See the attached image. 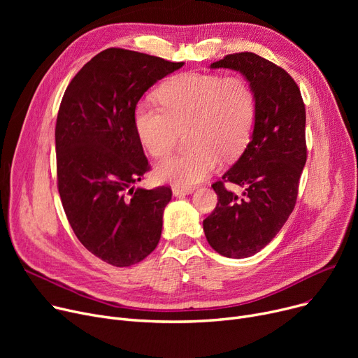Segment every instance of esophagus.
Returning <instances> with one entry per match:
<instances>
[{
	"instance_id": "esophagus-1",
	"label": "esophagus",
	"mask_w": 358,
	"mask_h": 358,
	"mask_svg": "<svg viewBox=\"0 0 358 358\" xmlns=\"http://www.w3.org/2000/svg\"><path fill=\"white\" fill-rule=\"evenodd\" d=\"M194 189H192V187H180V185H174L173 187V193L174 196L180 197V196H185V194H190Z\"/></svg>"
}]
</instances>
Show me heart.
<instances>
[{
  "instance_id": "heart-1",
  "label": "heart",
  "mask_w": 358,
  "mask_h": 358,
  "mask_svg": "<svg viewBox=\"0 0 358 358\" xmlns=\"http://www.w3.org/2000/svg\"><path fill=\"white\" fill-rule=\"evenodd\" d=\"M158 100L161 106L145 99L134 110L135 130L143 148L161 158L174 146L178 130L187 126V142L193 146L159 161L155 166L158 181L193 187L216 171L220 155L236 158L251 139L257 99L241 75H177L159 87Z\"/></svg>"
}]
</instances>
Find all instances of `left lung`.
Returning <instances> with one entry per match:
<instances>
[{
	"label": "left lung",
	"instance_id": "8db88e82",
	"mask_svg": "<svg viewBox=\"0 0 358 358\" xmlns=\"http://www.w3.org/2000/svg\"><path fill=\"white\" fill-rule=\"evenodd\" d=\"M212 69L239 71L257 99L252 136L239 159L212 184L216 209L203 220L210 247L223 257L247 258L273 241L294 209L306 164V110L294 80L252 52L227 55ZM242 186V196L224 184Z\"/></svg>",
	"mask_w": 358,
	"mask_h": 358
}]
</instances>
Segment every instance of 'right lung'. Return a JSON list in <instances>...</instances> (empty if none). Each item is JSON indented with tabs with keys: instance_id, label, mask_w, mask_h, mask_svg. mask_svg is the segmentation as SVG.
<instances>
[{
	"instance_id": "add662e5",
	"label": "right lung",
	"mask_w": 358,
	"mask_h": 358,
	"mask_svg": "<svg viewBox=\"0 0 358 358\" xmlns=\"http://www.w3.org/2000/svg\"><path fill=\"white\" fill-rule=\"evenodd\" d=\"M184 62L110 48L69 83L55 127L58 190L83 245L107 264L129 267L152 252L173 192L135 189L149 171L134 110L157 81Z\"/></svg>"
}]
</instances>
